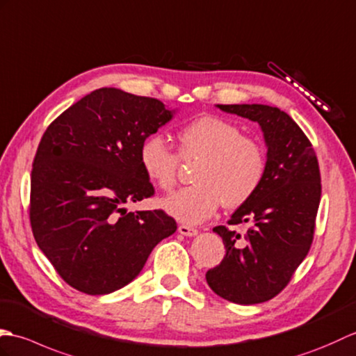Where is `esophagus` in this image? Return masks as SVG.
<instances>
[{"mask_svg":"<svg viewBox=\"0 0 356 356\" xmlns=\"http://www.w3.org/2000/svg\"><path fill=\"white\" fill-rule=\"evenodd\" d=\"M178 233L183 234V236H188V238H192V236L198 234V230H196V228H193V227H188V225H179Z\"/></svg>","mask_w":356,"mask_h":356,"instance_id":"obj_1","label":"esophagus"}]
</instances>
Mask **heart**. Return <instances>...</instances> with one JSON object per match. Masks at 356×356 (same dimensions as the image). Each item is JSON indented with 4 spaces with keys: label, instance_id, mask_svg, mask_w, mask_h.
I'll list each match as a JSON object with an SVG mask.
<instances>
[{
    "label": "heart",
    "instance_id": "obj_1",
    "mask_svg": "<svg viewBox=\"0 0 356 356\" xmlns=\"http://www.w3.org/2000/svg\"><path fill=\"white\" fill-rule=\"evenodd\" d=\"M181 160H200L193 170V186L163 200V209L184 224H201L224 204L241 207L262 184L266 156L257 140L242 136V129L225 118L204 115L178 134ZM138 163L146 178L161 191L177 183L179 159L160 134L141 141Z\"/></svg>",
    "mask_w": 356,
    "mask_h": 356
}]
</instances>
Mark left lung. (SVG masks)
<instances>
[{"mask_svg": "<svg viewBox=\"0 0 356 356\" xmlns=\"http://www.w3.org/2000/svg\"><path fill=\"white\" fill-rule=\"evenodd\" d=\"M216 106L257 122L268 152L259 191L228 220V225L248 224L245 238L224 225L213 228L222 238L225 256L205 279L228 302L264 303L288 285L311 248L321 196L318 160L305 132L279 108Z\"/></svg>", "mask_w": 356, "mask_h": 356, "instance_id": "1", "label": "left lung"}]
</instances>
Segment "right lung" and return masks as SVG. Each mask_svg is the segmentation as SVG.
<instances>
[{
  "instance_id": "obj_1",
  "label": "right lung",
  "mask_w": 356,
  "mask_h": 356,
  "mask_svg": "<svg viewBox=\"0 0 356 356\" xmlns=\"http://www.w3.org/2000/svg\"><path fill=\"white\" fill-rule=\"evenodd\" d=\"M173 114L156 99L100 88L44 132L31 169L30 224L70 286L90 296L126 286L155 245L177 232L163 210L124 209L154 195L138 149Z\"/></svg>"
}]
</instances>
